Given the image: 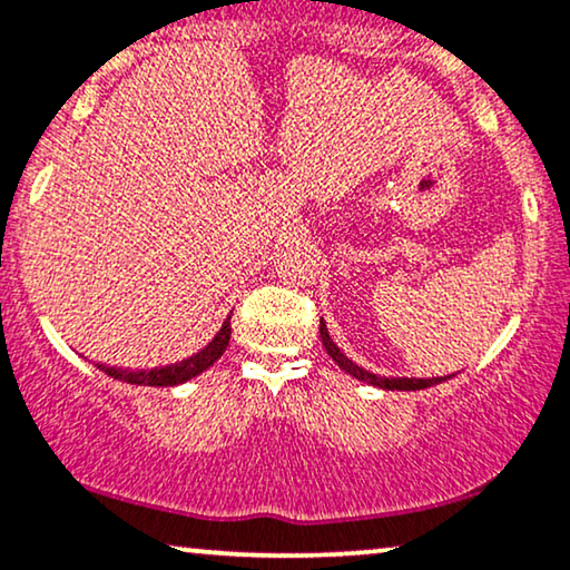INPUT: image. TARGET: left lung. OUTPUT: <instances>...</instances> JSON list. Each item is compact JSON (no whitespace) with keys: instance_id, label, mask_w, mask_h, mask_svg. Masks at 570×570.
Instances as JSON below:
<instances>
[{"instance_id":"left-lung-1","label":"left lung","mask_w":570,"mask_h":570,"mask_svg":"<svg viewBox=\"0 0 570 570\" xmlns=\"http://www.w3.org/2000/svg\"><path fill=\"white\" fill-rule=\"evenodd\" d=\"M321 338H323V347H326L331 360H334L338 368L347 371L350 376H355L357 381H365V384H371V386L397 389V392H415V389H429V386L442 384V381L450 379V376H436V379H386V376H376V373L363 371L357 363H352V360L344 355V352L338 350L334 342H331L328 328H326V323H323V321H321Z\"/></svg>"}]
</instances>
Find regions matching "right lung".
<instances>
[{"mask_svg": "<svg viewBox=\"0 0 570 570\" xmlns=\"http://www.w3.org/2000/svg\"><path fill=\"white\" fill-rule=\"evenodd\" d=\"M228 338H232V315H228L226 323H223L218 334L205 350H199L197 355L181 360L176 365H165V368H153V371H124V368H112V365H97L99 371L107 373V376L126 381V384H136V386H176L184 384L194 376H199L202 371H207L210 365L218 360L223 352L228 347Z\"/></svg>", "mask_w": 570, "mask_h": 570, "instance_id": "add662e5", "label": "right lung"}]
</instances>
